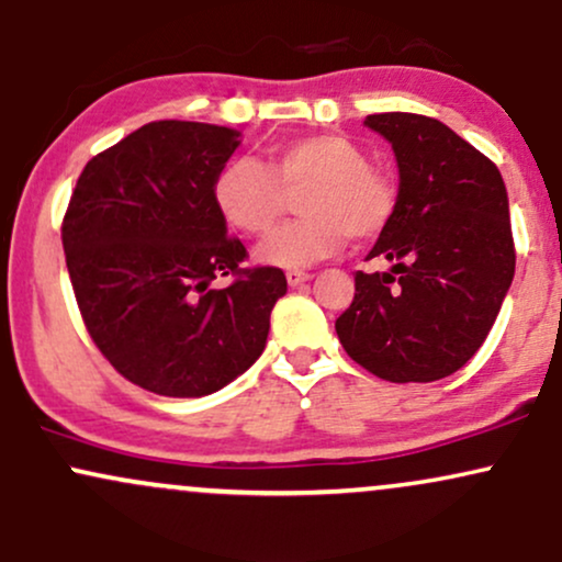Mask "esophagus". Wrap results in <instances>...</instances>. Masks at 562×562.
I'll list each match as a JSON object with an SVG mask.
<instances>
[{
  "label": "esophagus",
  "instance_id": "esophagus-1",
  "mask_svg": "<svg viewBox=\"0 0 562 562\" xmlns=\"http://www.w3.org/2000/svg\"><path fill=\"white\" fill-rule=\"evenodd\" d=\"M308 280H312V274L301 272V269H290V272H288V285L290 288H299V285H303V282H308Z\"/></svg>",
  "mask_w": 562,
  "mask_h": 562
}]
</instances>
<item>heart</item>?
I'll return each mask as SVG.
<instances>
[{
    "label": "heart",
    "instance_id": "obj_1",
    "mask_svg": "<svg viewBox=\"0 0 562 562\" xmlns=\"http://www.w3.org/2000/svg\"><path fill=\"white\" fill-rule=\"evenodd\" d=\"M301 218L261 243L259 259L301 269L338 254L348 237L372 243L398 211V184L370 164L364 147L344 134H308L269 147L267 160L235 158L216 171V211L243 235H267L285 216L290 198Z\"/></svg>",
    "mask_w": 562,
    "mask_h": 562
}]
</instances>
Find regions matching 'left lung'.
Masks as SVG:
<instances>
[{
    "mask_svg": "<svg viewBox=\"0 0 562 562\" xmlns=\"http://www.w3.org/2000/svg\"><path fill=\"white\" fill-rule=\"evenodd\" d=\"M398 164V211L335 319L346 353L391 383H430L465 367L492 330L515 274L507 190L496 166L441 121L367 115Z\"/></svg>",
    "mask_w": 562,
    "mask_h": 562,
    "instance_id": "8db88e82",
    "label": "left lung"
}]
</instances>
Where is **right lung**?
<instances>
[{"label": "right lung", "mask_w": 562, "mask_h": 562, "mask_svg": "<svg viewBox=\"0 0 562 562\" xmlns=\"http://www.w3.org/2000/svg\"><path fill=\"white\" fill-rule=\"evenodd\" d=\"M240 134L153 121L83 166L63 216V250L89 338L119 375L173 398L209 396L261 357L288 290L216 211V171ZM227 276V289L213 280Z\"/></svg>", "instance_id": "obj_1"}]
</instances>
